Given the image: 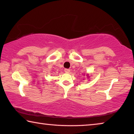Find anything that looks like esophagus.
Returning a JSON list of instances; mask_svg holds the SVG:
<instances>
[{
  "instance_id": "esophagus-1",
  "label": "esophagus",
  "mask_w": 134,
  "mask_h": 134,
  "mask_svg": "<svg viewBox=\"0 0 134 134\" xmlns=\"http://www.w3.org/2000/svg\"><path fill=\"white\" fill-rule=\"evenodd\" d=\"M64 71L66 72V73H69V72L70 71V70L69 69H64Z\"/></svg>"
}]
</instances>
